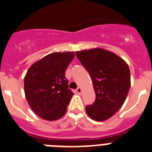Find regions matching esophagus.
I'll return each mask as SVG.
<instances>
[{"instance_id":"esophagus-1","label":"esophagus","mask_w":152,"mask_h":152,"mask_svg":"<svg viewBox=\"0 0 152 152\" xmlns=\"http://www.w3.org/2000/svg\"><path fill=\"white\" fill-rule=\"evenodd\" d=\"M76 91V92L78 93V94H81V93H82V90H81L80 88H77Z\"/></svg>"}]
</instances>
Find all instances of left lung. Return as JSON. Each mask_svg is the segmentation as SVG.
Returning a JSON list of instances; mask_svg holds the SVG:
<instances>
[{
  "instance_id": "left-lung-1",
  "label": "left lung",
  "mask_w": 152,
  "mask_h": 152,
  "mask_svg": "<svg viewBox=\"0 0 152 152\" xmlns=\"http://www.w3.org/2000/svg\"><path fill=\"white\" fill-rule=\"evenodd\" d=\"M91 77L95 91L94 103L86 112L95 121H105L117 113L130 88V71L126 62L113 53L100 48L76 52Z\"/></svg>"
}]
</instances>
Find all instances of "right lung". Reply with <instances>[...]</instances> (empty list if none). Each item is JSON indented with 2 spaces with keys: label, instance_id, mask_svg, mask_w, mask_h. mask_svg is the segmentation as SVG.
<instances>
[{
  "label": "right lung",
  "instance_id": "right-lung-1",
  "mask_svg": "<svg viewBox=\"0 0 152 152\" xmlns=\"http://www.w3.org/2000/svg\"><path fill=\"white\" fill-rule=\"evenodd\" d=\"M72 52L53 53L32 64L24 77V92L29 106L45 120L55 121L66 113L73 93L65 78Z\"/></svg>",
  "mask_w": 152,
  "mask_h": 152
}]
</instances>
